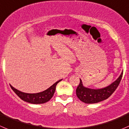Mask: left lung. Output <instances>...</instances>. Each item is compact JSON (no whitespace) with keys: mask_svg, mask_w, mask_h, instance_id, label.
Masks as SVG:
<instances>
[{"mask_svg":"<svg viewBox=\"0 0 129 129\" xmlns=\"http://www.w3.org/2000/svg\"><path fill=\"white\" fill-rule=\"evenodd\" d=\"M123 72L116 81L109 86L101 89H91L83 86L81 79L80 83L76 89V95L77 98L85 103L92 104L100 102L107 100L113 94L119 85L122 79Z\"/></svg>","mask_w":129,"mask_h":129,"instance_id":"obj_1","label":"left lung"}]
</instances>
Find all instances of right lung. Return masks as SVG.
Masks as SVG:
<instances>
[{
    "label": "right lung",
    "mask_w": 129,
    "mask_h": 129,
    "mask_svg": "<svg viewBox=\"0 0 129 129\" xmlns=\"http://www.w3.org/2000/svg\"><path fill=\"white\" fill-rule=\"evenodd\" d=\"M62 80V79H60L57 81L49 88L42 91V92H38V93H26V92L19 91L17 89L12 87L11 85L10 86H11V89L14 91L15 93L24 102L32 103V104H42V103H45L48 102L53 97L55 91L56 86Z\"/></svg>",
    "instance_id": "1"
}]
</instances>
